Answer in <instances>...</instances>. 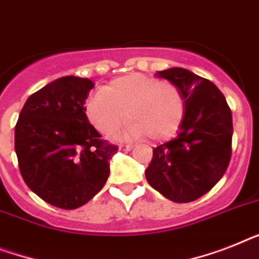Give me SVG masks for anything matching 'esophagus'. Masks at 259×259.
<instances>
[{
	"mask_svg": "<svg viewBox=\"0 0 259 259\" xmlns=\"http://www.w3.org/2000/svg\"><path fill=\"white\" fill-rule=\"evenodd\" d=\"M119 148H120L121 151H131V149L134 148V145H132V144H121Z\"/></svg>",
	"mask_w": 259,
	"mask_h": 259,
	"instance_id": "1",
	"label": "esophagus"
}]
</instances>
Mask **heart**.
<instances>
[{
    "mask_svg": "<svg viewBox=\"0 0 259 259\" xmlns=\"http://www.w3.org/2000/svg\"><path fill=\"white\" fill-rule=\"evenodd\" d=\"M89 120L104 135H112L125 119L128 139L148 136L157 142L176 134L185 115V99L173 83L155 76L130 74L115 79L90 95L86 103Z\"/></svg>",
    "mask_w": 259,
    "mask_h": 259,
    "instance_id": "obj_1",
    "label": "heart"
}]
</instances>
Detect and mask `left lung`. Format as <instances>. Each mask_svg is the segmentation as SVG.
Wrapping results in <instances>:
<instances>
[{"label": "left lung", "instance_id": "1", "mask_svg": "<svg viewBox=\"0 0 259 259\" xmlns=\"http://www.w3.org/2000/svg\"><path fill=\"white\" fill-rule=\"evenodd\" d=\"M157 75L180 89L185 115L176 138L153 148L145 177L170 201L191 202L208 193L228 169L232 111L224 94L208 79L180 67Z\"/></svg>", "mask_w": 259, "mask_h": 259}]
</instances>
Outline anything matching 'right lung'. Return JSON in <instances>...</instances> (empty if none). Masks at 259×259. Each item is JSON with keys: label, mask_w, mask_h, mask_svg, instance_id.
Returning a JSON list of instances; mask_svg holds the SVG:
<instances>
[{"label": "right lung", "mask_w": 259, "mask_h": 259, "mask_svg": "<svg viewBox=\"0 0 259 259\" xmlns=\"http://www.w3.org/2000/svg\"><path fill=\"white\" fill-rule=\"evenodd\" d=\"M94 83L63 76L29 96L19 114L14 148L27 187L62 209L87 204L110 176L117 147L100 139L86 116Z\"/></svg>", "instance_id": "1"}]
</instances>
